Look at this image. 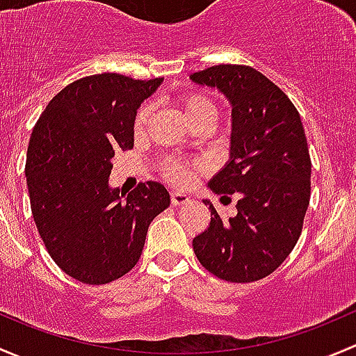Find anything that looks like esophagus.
Returning a JSON list of instances; mask_svg holds the SVG:
<instances>
[{"instance_id":"1","label":"esophagus","mask_w":356,"mask_h":356,"mask_svg":"<svg viewBox=\"0 0 356 356\" xmlns=\"http://www.w3.org/2000/svg\"><path fill=\"white\" fill-rule=\"evenodd\" d=\"M188 202H190V197L186 195V193L177 192V190H173V192H171V204L173 205H185Z\"/></svg>"}]
</instances>
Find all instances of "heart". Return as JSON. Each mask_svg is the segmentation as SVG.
<instances>
[{
    "label": "heart",
    "instance_id": "heart-1",
    "mask_svg": "<svg viewBox=\"0 0 356 356\" xmlns=\"http://www.w3.org/2000/svg\"><path fill=\"white\" fill-rule=\"evenodd\" d=\"M179 106H181L183 113L188 118L190 124L200 122V120H214L216 116V106L212 104L211 99L200 94H185L179 97ZM149 116V106H142L137 111L134 120V128L140 131L144 124L147 123ZM163 171L168 179H171L177 185H188L192 181L193 173H195V166L193 164L185 163V161L178 159H166L163 163Z\"/></svg>",
    "mask_w": 356,
    "mask_h": 356
}]
</instances>
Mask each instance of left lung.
<instances>
[{
	"instance_id": "left-lung-1",
	"label": "left lung",
	"mask_w": 356,
	"mask_h": 356,
	"mask_svg": "<svg viewBox=\"0 0 356 356\" xmlns=\"http://www.w3.org/2000/svg\"><path fill=\"white\" fill-rule=\"evenodd\" d=\"M225 94L232 109L229 161L207 183L218 195L236 193V216L211 211L193 252L209 273L232 283H252L277 269L298 241L310 202L305 130L286 94L243 65H216L190 75Z\"/></svg>"
}]
</instances>
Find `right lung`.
<instances>
[{"label": "right lung", "instance_id": "add662e5", "mask_svg": "<svg viewBox=\"0 0 356 356\" xmlns=\"http://www.w3.org/2000/svg\"><path fill=\"white\" fill-rule=\"evenodd\" d=\"M164 79L99 73L65 87L39 116L25 177L35 226L63 273L106 284L135 267L149 225L170 205L157 181L109 186L115 152L134 149L137 109Z\"/></svg>", "mask_w": 356, "mask_h": 356}]
</instances>
